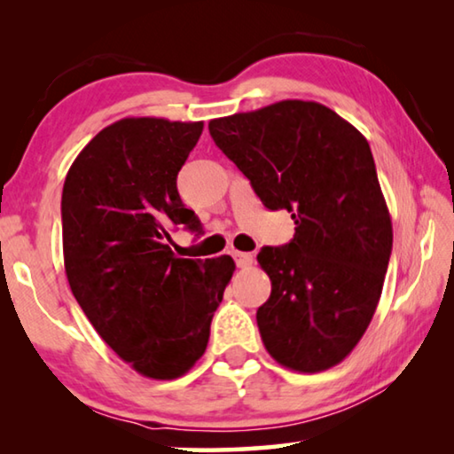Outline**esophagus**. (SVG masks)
I'll use <instances>...</instances> for the list:
<instances>
[{
  "label": "esophagus",
  "instance_id": "1",
  "mask_svg": "<svg viewBox=\"0 0 454 454\" xmlns=\"http://www.w3.org/2000/svg\"><path fill=\"white\" fill-rule=\"evenodd\" d=\"M232 256H234V260H236V266H238V268H246V266L252 264V254H248V252H238V250H234Z\"/></svg>",
  "mask_w": 454,
  "mask_h": 454
}]
</instances>
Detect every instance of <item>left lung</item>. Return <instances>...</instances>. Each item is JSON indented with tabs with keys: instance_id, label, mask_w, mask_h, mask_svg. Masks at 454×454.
<instances>
[{
	"instance_id": "left-lung-1",
	"label": "left lung",
	"mask_w": 454,
	"mask_h": 454,
	"mask_svg": "<svg viewBox=\"0 0 454 454\" xmlns=\"http://www.w3.org/2000/svg\"><path fill=\"white\" fill-rule=\"evenodd\" d=\"M212 140L268 210L296 224L258 264L270 298L256 322L270 356L298 372L347 358L371 325L393 252V224L371 145L330 107L284 99L210 120Z\"/></svg>"
}]
</instances>
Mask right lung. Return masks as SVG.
<instances>
[{
    "label": "right lung",
    "instance_id": "obj_1",
    "mask_svg": "<svg viewBox=\"0 0 454 454\" xmlns=\"http://www.w3.org/2000/svg\"><path fill=\"white\" fill-rule=\"evenodd\" d=\"M204 121L124 118L74 160L61 194L70 288L107 347L148 379L172 380L204 355L234 274L230 256L176 258L170 232H200L176 178Z\"/></svg>",
    "mask_w": 454,
    "mask_h": 454
}]
</instances>
